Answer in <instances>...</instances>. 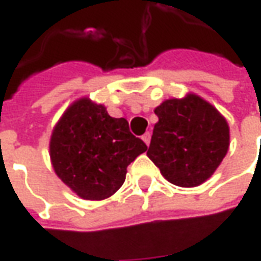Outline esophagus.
Masks as SVG:
<instances>
[{
  "instance_id": "esophagus-1",
  "label": "esophagus",
  "mask_w": 261,
  "mask_h": 261,
  "mask_svg": "<svg viewBox=\"0 0 261 261\" xmlns=\"http://www.w3.org/2000/svg\"><path fill=\"white\" fill-rule=\"evenodd\" d=\"M142 141L145 142L147 145H149V142H151V133H149V131H147V133L142 136Z\"/></svg>"
}]
</instances>
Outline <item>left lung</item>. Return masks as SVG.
Returning <instances> with one entry per match:
<instances>
[{"label":"left lung","instance_id":"8db88e82","mask_svg":"<svg viewBox=\"0 0 261 261\" xmlns=\"http://www.w3.org/2000/svg\"><path fill=\"white\" fill-rule=\"evenodd\" d=\"M148 158L165 179L196 187L210 179L229 149V125L211 103L196 93L168 99L155 109Z\"/></svg>","mask_w":261,"mask_h":261}]
</instances>
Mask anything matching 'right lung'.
Segmentation results:
<instances>
[{"mask_svg":"<svg viewBox=\"0 0 261 261\" xmlns=\"http://www.w3.org/2000/svg\"><path fill=\"white\" fill-rule=\"evenodd\" d=\"M147 151L125 119L109 116L103 105L81 97L53 128L50 159L56 175L84 200H105L123 186L127 166Z\"/></svg>","mask_w":261,"mask_h":261,"instance_id":"1","label":"right lung"}]
</instances>
